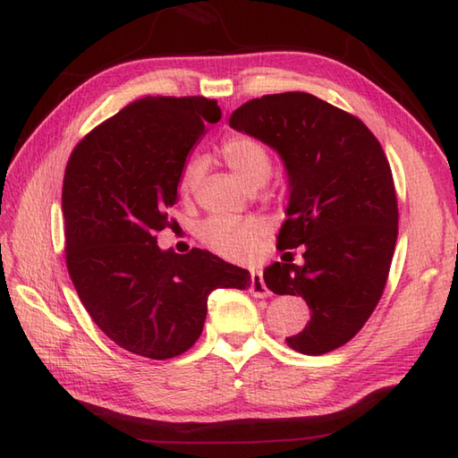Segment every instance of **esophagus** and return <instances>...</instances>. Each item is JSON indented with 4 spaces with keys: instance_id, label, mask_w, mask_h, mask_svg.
<instances>
[{
    "instance_id": "obj_1",
    "label": "esophagus",
    "mask_w": 458,
    "mask_h": 458,
    "mask_svg": "<svg viewBox=\"0 0 458 458\" xmlns=\"http://www.w3.org/2000/svg\"><path fill=\"white\" fill-rule=\"evenodd\" d=\"M250 291H251V295H254V297H267L269 295V289L266 285L264 276H261L259 271H254V274H251Z\"/></svg>"
}]
</instances>
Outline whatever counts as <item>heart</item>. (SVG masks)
<instances>
[{
    "mask_svg": "<svg viewBox=\"0 0 458 458\" xmlns=\"http://www.w3.org/2000/svg\"><path fill=\"white\" fill-rule=\"evenodd\" d=\"M224 163L244 181L248 187L266 184L274 171V159L267 145L250 133H228L220 141ZM207 173L202 157H189L179 173V192L189 197L199 189ZM199 238L214 254L232 261H248L254 258L258 242L269 232V222L264 216H228L212 214L199 224Z\"/></svg>",
    "mask_w": 458,
    "mask_h": 458,
    "instance_id": "b5f03b06",
    "label": "heart"
}]
</instances>
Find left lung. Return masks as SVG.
Instances as JSON below:
<instances>
[{"label": "left lung", "instance_id": "left-lung-1", "mask_svg": "<svg viewBox=\"0 0 458 458\" xmlns=\"http://www.w3.org/2000/svg\"><path fill=\"white\" fill-rule=\"evenodd\" d=\"M230 125L285 161L291 199L277 250L301 246L305 264L277 261L264 279L310 309L307 327L285 343L301 354H327L366 325L390 276L400 220L390 163L362 120L307 92L250 100Z\"/></svg>", "mask_w": 458, "mask_h": 458}]
</instances>
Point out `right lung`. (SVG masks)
<instances>
[{
    "label": "right lung",
    "mask_w": 458,
    "mask_h": 458,
    "mask_svg": "<svg viewBox=\"0 0 458 458\" xmlns=\"http://www.w3.org/2000/svg\"><path fill=\"white\" fill-rule=\"evenodd\" d=\"M204 96H145L86 133L63 181L64 258L84 309L115 344L151 360L197 343L214 289H246V269L207 250L161 251L179 173L204 123Z\"/></svg>",
    "instance_id": "add662e5"
}]
</instances>
